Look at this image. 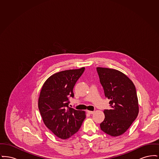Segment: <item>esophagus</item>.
<instances>
[{"mask_svg": "<svg viewBox=\"0 0 159 159\" xmlns=\"http://www.w3.org/2000/svg\"><path fill=\"white\" fill-rule=\"evenodd\" d=\"M87 112H88V113L90 114H92L94 113V111H89V110H88Z\"/></svg>", "mask_w": 159, "mask_h": 159, "instance_id": "esophagus-1", "label": "esophagus"}]
</instances>
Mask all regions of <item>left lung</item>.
<instances>
[{
    "label": "left lung",
    "instance_id": "8db88e82",
    "mask_svg": "<svg viewBox=\"0 0 159 159\" xmlns=\"http://www.w3.org/2000/svg\"><path fill=\"white\" fill-rule=\"evenodd\" d=\"M99 80L111 109L105 110L101 129L112 136L123 134L136 119L139 113L136 88L132 81L121 71L97 67Z\"/></svg>",
    "mask_w": 159,
    "mask_h": 159
}]
</instances>
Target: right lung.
Listing matches in <instances>:
<instances>
[{
  "instance_id": "right-lung-1",
  "label": "right lung",
  "mask_w": 159,
  "mask_h": 159,
  "mask_svg": "<svg viewBox=\"0 0 159 159\" xmlns=\"http://www.w3.org/2000/svg\"><path fill=\"white\" fill-rule=\"evenodd\" d=\"M84 67L62 71L50 76L42 86L38 107L46 126L53 134L66 139L73 135L86 118L84 111L68 107V97Z\"/></svg>"
}]
</instances>
